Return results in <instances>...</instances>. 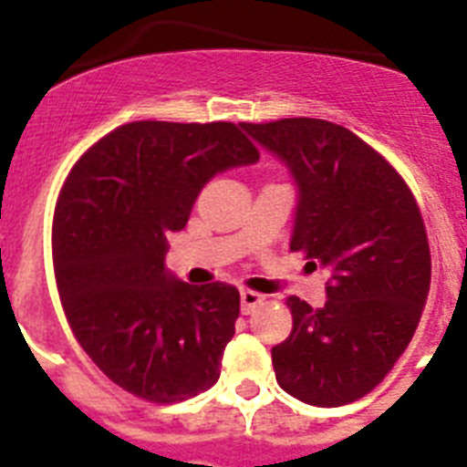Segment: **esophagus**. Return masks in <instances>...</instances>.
I'll list each match as a JSON object with an SVG mask.
<instances>
[{
    "instance_id": "esophagus-1",
    "label": "esophagus",
    "mask_w": 467,
    "mask_h": 467,
    "mask_svg": "<svg viewBox=\"0 0 467 467\" xmlns=\"http://www.w3.org/2000/svg\"><path fill=\"white\" fill-rule=\"evenodd\" d=\"M264 304V295L254 290H243L241 292V308L243 313H253L254 308H259Z\"/></svg>"
}]
</instances>
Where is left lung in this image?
Segmentation results:
<instances>
[{
	"instance_id": "left-lung-1",
	"label": "left lung",
	"mask_w": 467,
	"mask_h": 467,
	"mask_svg": "<svg viewBox=\"0 0 467 467\" xmlns=\"http://www.w3.org/2000/svg\"><path fill=\"white\" fill-rule=\"evenodd\" d=\"M295 177L290 250L329 271L327 301L290 296L292 332L271 348L285 393L316 407L365 398L410 346L431 290V247L414 193L348 128L323 119L243 123Z\"/></svg>"
}]
</instances>
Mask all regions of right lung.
I'll use <instances>...</instances> for the list:
<instances>
[{"label":"right lung","instance_id":"add662e5","mask_svg":"<svg viewBox=\"0 0 467 467\" xmlns=\"http://www.w3.org/2000/svg\"><path fill=\"white\" fill-rule=\"evenodd\" d=\"M257 161L243 123L133 121L74 163L53 214L57 295L81 348L128 393L182 402L220 379L241 295L175 278L166 236L217 172Z\"/></svg>","mask_w":467,"mask_h":467}]
</instances>
